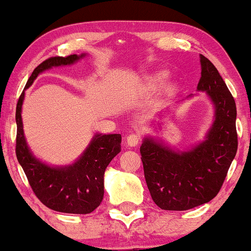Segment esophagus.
Returning a JSON list of instances; mask_svg holds the SVG:
<instances>
[{
  "label": "esophagus",
  "instance_id": "esophagus-1",
  "mask_svg": "<svg viewBox=\"0 0 251 251\" xmlns=\"http://www.w3.org/2000/svg\"><path fill=\"white\" fill-rule=\"evenodd\" d=\"M140 142V135L138 133H131L126 137V143L128 146H137Z\"/></svg>",
  "mask_w": 251,
  "mask_h": 251
}]
</instances>
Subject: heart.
<instances>
[{
  "mask_svg": "<svg viewBox=\"0 0 251 251\" xmlns=\"http://www.w3.org/2000/svg\"><path fill=\"white\" fill-rule=\"evenodd\" d=\"M165 77H166V75L164 73H160V74H158V75H155L153 79H152V81H151L152 86L160 85V83L164 81V79H165Z\"/></svg>",
  "mask_w": 251,
  "mask_h": 251,
  "instance_id": "1",
  "label": "heart"
}]
</instances>
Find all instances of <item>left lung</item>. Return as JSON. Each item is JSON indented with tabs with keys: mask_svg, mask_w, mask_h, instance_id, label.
<instances>
[{
	"mask_svg": "<svg viewBox=\"0 0 251 251\" xmlns=\"http://www.w3.org/2000/svg\"><path fill=\"white\" fill-rule=\"evenodd\" d=\"M198 91L215 105V120L206 139L186 152H175L151 138L140 146L144 175L152 200L160 209L184 211L217 196L237 152L236 103L209 59L200 55Z\"/></svg>",
	"mask_w": 251,
	"mask_h": 251,
	"instance_id": "left-lung-1",
	"label": "left lung"
}]
</instances>
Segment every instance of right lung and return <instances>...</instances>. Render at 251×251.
I'll return each instance as SVG.
<instances>
[{
  "label": "right lung",
  "mask_w": 251,
  "mask_h": 251,
  "mask_svg": "<svg viewBox=\"0 0 251 251\" xmlns=\"http://www.w3.org/2000/svg\"><path fill=\"white\" fill-rule=\"evenodd\" d=\"M82 55L51 56L34 70L25 89L43 71L54 66L72 65ZM25 91L16 105V157L29 185L42 204L54 211L66 214H91L103 198V174L107 165L122 151L120 134H97L80 159L65 168H50L30 153L22 128L21 108Z\"/></svg>",
  "instance_id": "obj_1"
}]
</instances>
